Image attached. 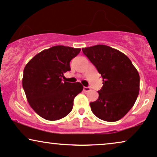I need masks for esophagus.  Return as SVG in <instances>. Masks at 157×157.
Listing matches in <instances>:
<instances>
[{
    "instance_id": "esophagus-1",
    "label": "esophagus",
    "mask_w": 157,
    "mask_h": 157,
    "mask_svg": "<svg viewBox=\"0 0 157 157\" xmlns=\"http://www.w3.org/2000/svg\"><path fill=\"white\" fill-rule=\"evenodd\" d=\"M83 90H84L85 92H88V91L90 90V88H89V87H83Z\"/></svg>"
}]
</instances>
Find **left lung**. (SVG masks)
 I'll list each match as a JSON object with an SVG mask.
<instances>
[{"label": "left lung", "instance_id": "8db88e82", "mask_svg": "<svg viewBox=\"0 0 157 157\" xmlns=\"http://www.w3.org/2000/svg\"><path fill=\"white\" fill-rule=\"evenodd\" d=\"M82 50L103 78L98 98L90 104L91 111L104 121H118L130 110L138 98V72L125 54L113 48L96 45Z\"/></svg>", "mask_w": 157, "mask_h": 157}]
</instances>
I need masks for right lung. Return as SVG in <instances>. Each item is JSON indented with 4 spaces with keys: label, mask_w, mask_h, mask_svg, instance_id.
Returning <instances> with one entry per match:
<instances>
[{
    "label": "right lung",
    "mask_w": 157,
    "mask_h": 157,
    "mask_svg": "<svg viewBox=\"0 0 157 157\" xmlns=\"http://www.w3.org/2000/svg\"><path fill=\"white\" fill-rule=\"evenodd\" d=\"M80 50L56 45L35 55L24 69L26 97L32 109L45 120L66 117L72 109L75 96L83 90L80 82L63 80L64 73L71 69L69 62Z\"/></svg>",
    "instance_id": "right-lung-1"
}]
</instances>
